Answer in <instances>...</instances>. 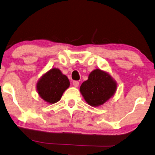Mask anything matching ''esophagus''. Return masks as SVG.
Returning <instances> with one entry per match:
<instances>
[{
    "mask_svg": "<svg viewBox=\"0 0 155 155\" xmlns=\"http://www.w3.org/2000/svg\"><path fill=\"white\" fill-rule=\"evenodd\" d=\"M78 84H79V83H78V81H73V85L74 87H78Z\"/></svg>",
    "mask_w": 155,
    "mask_h": 155,
    "instance_id": "obj_1",
    "label": "esophagus"
}]
</instances>
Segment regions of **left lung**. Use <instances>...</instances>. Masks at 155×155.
<instances>
[{"label": "left lung", "instance_id": "1", "mask_svg": "<svg viewBox=\"0 0 155 155\" xmlns=\"http://www.w3.org/2000/svg\"><path fill=\"white\" fill-rule=\"evenodd\" d=\"M117 83L105 71L95 69L83 82L80 92L87 103L93 107L103 104L116 92Z\"/></svg>", "mask_w": 155, "mask_h": 155}]
</instances>
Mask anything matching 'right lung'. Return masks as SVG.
<instances>
[{
	"label": "right lung",
	"mask_w": 155,
	"mask_h": 155,
	"mask_svg": "<svg viewBox=\"0 0 155 155\" xmlns=\"http://www.w3.org/2000/svg\"><path fill=\"white\" fill-rule=\"evenodd\" d=\"M69 84L67 76L63 74L60 69L53 68L39 79L36 89L41 98L50 104H54L60 100Z\"/></svg>",
	"instance_id": "obj_1"
}]
</instances>
